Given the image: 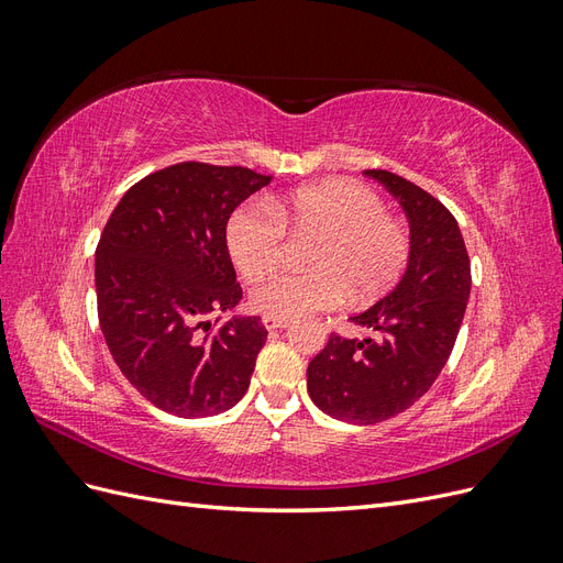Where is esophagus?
<instances>
[{"label":"esophagus","mask_w":563,"mask_h":563,"mask_svg":"<svg viewBox=\"0 0 563 563\" xmlns=\"http://www.w3.org/2000/svg\"><path fill=\"white\" fill-rule=\"evenodd\" d=\"M263 323H265V329L275 331V329H286L288 323H291V319H288V317H275V314H265V317H263Z\"/></svg>","instance_id":"1"}]
</instances>
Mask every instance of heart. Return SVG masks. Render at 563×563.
<instances>
[{
	"instance_id": "1",
	"label": "heart",
	"mask_w": 563,
	"mask_h": 563,
	"mask_svg": "<svg viewBox=\"0 0 563 563\" xmlns=\"http://www.w3.org/2000/svg\"><path fill=\"white\" fill-rule=\"evenodd\" d=\"M321 230L312 249V269H286L251 294L263 314L296 317L335 308L350 296L373 300L399 282L411 258V236L387 216L385 201L354 180L302 187L269 203L253 201L236 209L228 223V251L249 282L282 267L288 230Z\"/></svg>"
}]
</instances>
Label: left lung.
<instances>
[{
	"instance_id": "obj_1",
	"label": "left lung",
	"mask_w": 563,
	"mask_h": 563,
	"mask_svg": "<svg viewBox=\"0 0 563 563\" xmlns=\"http://www.w3.org/2000/svg\"><path fill=\"white\" fill-rule=\"evenodd\" d=\"M399 199L411 223V258L401 282L352 321L368 338L331 333L308 366L312 401L338 420L376 424L413 406L432 387L463 323L472 269L453 213L416 183L368 168Z\"/></svg>"
}]
</instances>
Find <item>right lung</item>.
Instances as JSON below:
<instances>
[{"mask_svg": "<svg viewBox=\"0 0 563 563\" xmlns=\"http://www.w3.org/2000/svg\"><path fill=\"white\" fill-rule=\"evenodd\" d=\"M269 180L246 166H166L126 190L100 234V331L124 378L166 413L207 418L246 395L267 331L258 317L211 331L209 314L242 300L228 220Z\"/></svg>", "mask_w": 563, "mask_h": 563, "instance_id": "obj_1", "label": "right lung"}]
</instances>
